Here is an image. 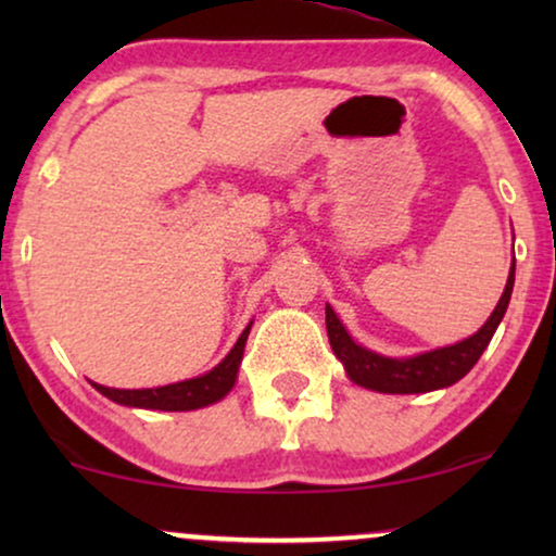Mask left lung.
I'll use <instances>...</instances> for the list:
<instances>
[{"label": "left lung", "mask_w": 556, "mask_h": 556, "mask_svg": "<svg viewBox=\"0 0 556 556\" xmlns=\"http://www.w3.org/2000/svg\"><path fill=\"white\" fill-rule=\"evenodd\" d=\"M514 273L516 261H511V270H508V280L504 293L493 308L481 329L473 337L458 341V344L432 349V352H422L415 356H384L371 352V349L356 344L352 333L346 331V326L339 321V316L333 314V308L326 303V331H329V344L337 354V359L344 364L346 377L354 384L364 387L371 392H384V394H420L432 390H445L468 375L473 369V364L481 359V354L489 346V341L496 333L501 318H504L508 301H511L514 291Z\"/></svg>", "instance_id": "obj_1"}]
</instances>
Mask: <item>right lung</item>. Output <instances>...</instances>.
Here are the masks:
<instances>
[{
    "label": "right lung",
    "mask_w": 556,
    "mask_h": 556,
    "mask_svg": "<svg viewBox=\"0 0 556 556\" xmlns=\"http://www.w3.org/2000/svg\"><path fill=\"white\" fill-rule=\"evenodd\" d=\"M250 321L245 331L240 333V339L235 341L230 354L225 356L217 367H212L204 375L194 379H185V382H174L164 387H149V390H116V387H103L96 384L98 392L103 397L116 402L124 407H141V409H164V413H187V409H200L207 405H215L232 390L238 382V371L242 362V352H245V341L250 333Z\"/></svg>",
    "instance_id": "obj_1"
}]
</instances>
